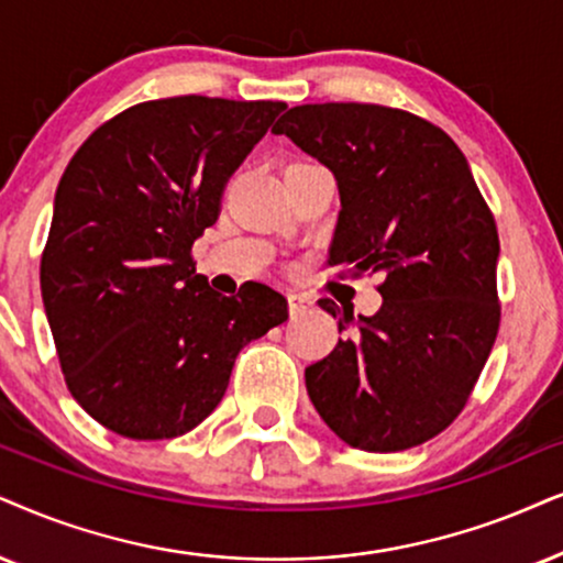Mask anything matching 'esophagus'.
Listing matches in <instances>:
<instances>
[{
	"label": "esophagus",
	"instance_id": "1",
	"mask_svg": "<svg viewBox=\"0 0 563 563\" xmlns=\"http://www.w3.org/2000/svg\"><path fill=\"white\" fill-rule=\"evenodd\" d=\"M311 306V301L306 296H301V294H288V309H290V314H303L306 309H309Z\"/></svg>",
	"mask_w": 563,
	"mask_h": 563
}]
</instances>
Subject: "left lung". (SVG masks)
I'll list each match as a JSON object with an SVG mask.
<instances>
[{"label": "left lung", "instance_id": "1", "mask_svg": "<svg viewBox=\"0 0 563 563\" xmlns=\"http://www.w3.org/2000/svg\"><path fill=\"white\" fill-rule=\"evenodd\" d=\"M332 170L340 212L330 265L382 273V309L340 317L306 368L322 421L364 452H400L465 408L499 330V233L450 134L374 103H306L273 126Z\"/></svg>", "mask_w": 563, "mask_h": 563}]
</instances>
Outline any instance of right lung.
Masks as SVG:
<instances>
[{
    "mask_svg": "<svg viewBox=\"0 0 563 563\" xmlns=\"http://www.w3.org/2000/svg\"><path fill=\"white\" fill-rule=\"evenodd\" d=\"M283 101L179 96L98 126L54 197L41 294L69 393L126 439L205 421L241 347L288 319L262 283L220 296L191 262L220 195Z\"/></svg>",
    "mask_w": 563,
    "mask_h": 563,
    "instance_id": "right-lung-1",
    "label": "right lung"
}]
</instances>
